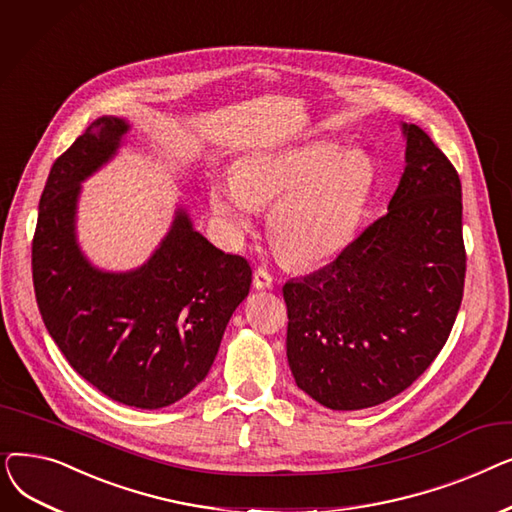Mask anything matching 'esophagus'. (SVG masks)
I'll use <instances>...</instances> for the list:
<instances>
[{
  "instance_id": "1",
  "label": "esophagus",
  "mask_w": 512,
  "mask_h": 512,
  "mask_svg": "<svg viewBox=\"0 0 512 512\" xmlns=\"http://www.w3.org/2000/svg\"><path fill=\"white\" fill-rule=\"evenodd\" d=\"M253 284L255 288L259 290H265V288H272L274 286V276L265 270V267H257L255 270V276H253Z\"/></svg>"
}]
</instances>
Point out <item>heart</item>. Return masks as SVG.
Here are the masks:
<instances>
[{
	"label": "heart",
	"mask_w": 512,
	"mask_h": 512,
	"mask_svg": "<svg viewBox=\"0 0 512 512\" xmlns=\"http://www.w3.org/2000/svg\"><path fill=\"white\" fill-rule=\"evenodd\" d=\"M371 184L369 157L336 143L257 151L213 182L209 203L220 226L238 238L257 207L272 205L270 234L294 263L336 255L357 228Z\"/></svg>",
	"instance_id": "heart-1"
}]
</instances>
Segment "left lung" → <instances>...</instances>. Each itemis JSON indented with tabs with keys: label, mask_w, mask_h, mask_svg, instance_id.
<instances>
[{
	"label": "left lung",
	"mask_w": 512,
	"mask_h": 512,
	"mask_svg": "<svg viewBox=\"0 0 512 512\" xmlns=\"http://www.w3.org/2000/svg\"><path fill=\"white\" fill-rule=\"evenodd\" d=\"M388 213L330 265L284 284L286 357L319 405L359 411L407 390L442 351L463 301L461 180L417 124Z\"/></svg>",
	"instance_id": "8db88e82"
}]
</instances>
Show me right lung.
Returning a JSON list of instances; mask_svg holds the SVG:
<instances>
[{"mask_svg":"<svg viewBox=\"0 0 512 512\" xmlns=\"http://www.w3.org/2000/svg\"><path fill=\"white\" fill-rule=\"evenodd\" d=\"M130 130L101 116L51 166L33 238V284L43 324L72 369L137 409L170 407L205 380L251 265L213 247L176 207L168 234L128 272L95 267L76 238L83 184Z\"/></svg>","mask_w":512,"mask_h":512,"instance_id":"add662e5","label":"right lung"}]
</instances>
